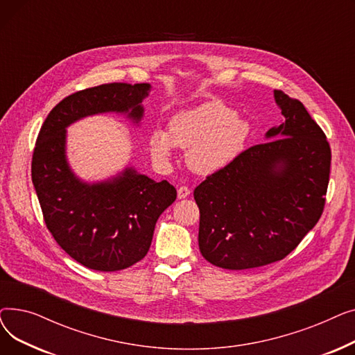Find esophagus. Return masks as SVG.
<instances>
[{
	"mask_svg": "<svg viewBox=\"0 0 355 355\" xmlns=\"http://www.w3.org/2000/svg\"><path fill=\"white\" fill-rule=\"evenodd\" d=\"M190 189L189 187H185V185H181V187L177 190V196H178V198L180 200H182V198H187L189 196H190Z\"/></svg>",
	"mask_w": 355,
	"mask_h": 355,
	"instance_id": "1",
	"label": "esophagus"
}]
</instances>
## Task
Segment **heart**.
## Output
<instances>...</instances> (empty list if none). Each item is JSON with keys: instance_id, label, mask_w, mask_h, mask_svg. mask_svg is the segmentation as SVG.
I'll use <instances>...</instances> for the list:
<instances>
[{"instance_id": "b5f03b06", "label": "heart", "mask_w": 355, "mask_h": 355, "mask_svg": "<svg viewBox=\"0 0 355 355\" xmlns=\"http://www.w3.org/2000/svg\"><path fill=\"white\" fill-rule=\"evenodd\" d=\"M250 135L248 121L221 102L182 110L170 122V132L157 128L149 135V151L158 161L171 158L175 146L190 149L187 161L198 173H214L230 164Z\"/></svg>"}]
</instances>
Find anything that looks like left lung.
Instances as JSON below:
<instances>
[{
    "instance_id": "8db88e82",
    "label": "left lung",
    "mask_w": 355,
    "mask_h": 355,
    "mask_svg": "<svg viewBox=\"0 0 355 355\" xmlns=\"http://www.w3.org/2000/svg\"><path fill=\"white\" fill-rule=\"evenodd\" d=\"M285 122L194 190L198 246L214 266L243 270L286 257L318 223L331 148L305 106L275 90Z\"/></svg>"
}]
</instances>
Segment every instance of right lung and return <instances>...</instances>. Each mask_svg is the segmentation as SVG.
Returning <instances> with one entry per match:
<instances>
[{
  "label": "right lung",
  "instance_id": "right-lung-1",
  "mask_svg": "<svg viewBox=\"0 0 355 355\" xmlns=\"http://www.w3.org/2000/svg\"><path fill=\"white\" fill-rule=\"evenodd\" d=\"M149 90V83L79 90L51 109L37 137L31 180L46 226L70 257L93 270H122L144 259L155 223L175 201L177 190L166 180L157 182L132 166L107 181H82L66 158V128L105 112L125 114L138 123Z\"/></svg>",
  "mask_w": 355,
  "mask_h": 355
}]
</instances>
